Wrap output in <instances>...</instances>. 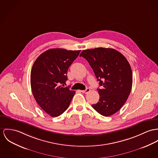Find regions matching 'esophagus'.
<instances>
[{
    "label": "esophagus",
    "instance_id": "34e87169",
    "mask_svg": "<svg viewBox=\"0 0 158 158\" xmlns=\"http://www.w3.org/2000/svg\"><path fill=\"white\" fill-rule=\"evenodd\" d=\"M83 93H85V94H87V93H88L89 91H90V89L89 88H86L85 90H82V91H81Z\"/></svg>",
    "mask_w": 158,
    "mask_h": 158
}]
</instances>
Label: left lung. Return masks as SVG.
I'll return each mask as SVG.
<instances>
[{"label": "left lung", "mask_w": 158, "mask_h": 158, "mask_svg": "<svg viewBox=\"0 0 158 158\" xmlns=\"http://www.w3.org/2000/svg\"><path fill=\"white\" fill-rule=\"evenodd\" d=\"M84 58L93 69L99 85V100L92 107L108 117L122 108L131 91L132 72L131 65L120 52L114 49L98 48L83 50Z\"/></svg>", "instance_id": "1"}]
</instances>
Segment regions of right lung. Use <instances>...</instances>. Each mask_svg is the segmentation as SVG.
Returning a JSON list of instances; mask_svg holds the SVG:
<instances>
[{
    "label": "right lung",
    "mask_w": 158,
    "mask_h": 158,
    "mask_svg": "<svg viewBox=\"0 0 158 158\" xmlns=\"http://www.w3.org/2000/svg\"><path fill=\"white\" fill-rule=\"evenodd\" d=\"M80 52L49 49L33 64L31 73L32 94L39 106L52 117L60 116L67 109L76 93L63 86L67 80L68 69Z\"/></svg>",
    "instance_id": "add662e5"
}]
</instances>
